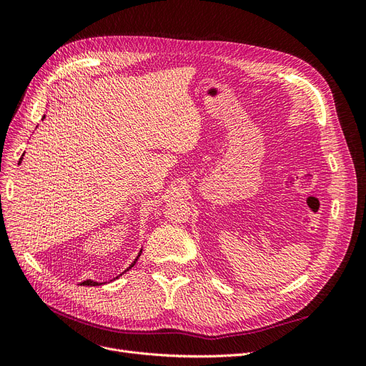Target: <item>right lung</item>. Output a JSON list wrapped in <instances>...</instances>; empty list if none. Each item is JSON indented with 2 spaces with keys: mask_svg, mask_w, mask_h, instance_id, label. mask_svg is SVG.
<instances>
[{
  "mask_svg": "<svg viewBox=\"0 0 366 366\" xmlns=\"http://www.w3.org/2000/svg\"><path fill=\"white\" fill-rule=\"evenodd\" d=\"M44 117H46V116H44ZM21 160H23V157H21V159H19V163H21ZM140 253H142V250H140ZM140 253H139V257H140ZM139 257H137V258H139ZM137 258H136V261H137ZM136 261H134V262H132V264L129 265V267H128L127 270H129V269L132 267V265H134V264H136ZM127 270H125V272H127ZM125 272H124V273H125ZM82 285H101V282H94V281H88V280H86V281H84V282H82Z\"/></svg>",
  "mask_w": 366,
  "mask_h": 366,
  "instance_id": "1",
  "label": "right lung"
}]
</instances>
